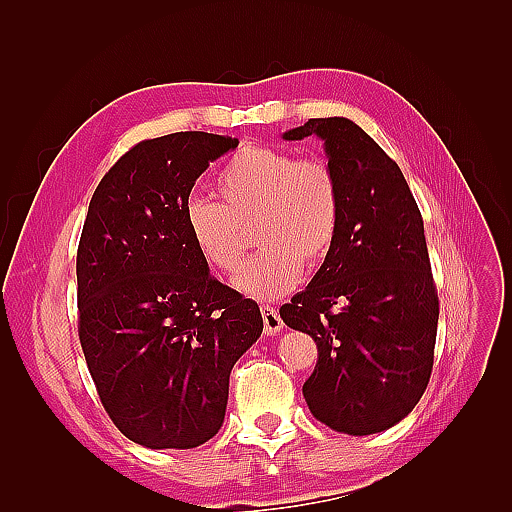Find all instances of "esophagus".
Here are the masks:
<instances>
[{
  "mask_svg": "<svg viewBox=\"0 0 512 512\" xmlns=\"http://www.w3.org/2000/svg\"><path fill=\"white\" fill-rule=\"evenodd\" d=\"M262 320H265V335H277L284 329V320L280 318V312L271 305H262Z\"/></svg>",
  "mask_w": 512,
  "mask_h": 512,
  "instance_id": "esophagus-1",
  "label": "esophagus"
}]
</instances>
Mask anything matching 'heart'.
Masks as SVG:
<instances>
[{
	"instance_id": "heart-1",
	"label": "heart",
	"mask_w": 512,
	"mask_h": 512,
	"mask_svg": "<svg viewBox=\"0 0 512 512\" xmlns=\"http://www.w3.org/2000/svg\"><path fill=\"white\" fill-rule=\"evenodd\" d=\"M220 203L196 198L183 213L194 250L215 271L232 273L254 226L262 250L247 260L235 286L256 299H277L297 286L303 267L329 258L342 220L333 168L273 145H247L215 177Z\"/></svg>"
}]
</instances>
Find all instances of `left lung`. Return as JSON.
<instances>
[{
    "label": "left lung",
    "instance_id": "8db88e82",
    "mask_svg": "<svg viewBox=\"0 0 512 512\" xmlns=\"http://www.w3.org/2000/svg\"><path fill=\"white\" fill-rule=\"evenodd\" d=\"M316 134L339 183L337 241L314 280L280 316L314 337L318 361L303 397L320 423L369 436L423 397L438 333L421 211L399 166L346 117L309 119L286 141Z\"/></svg>",
    "mask_w": 512,
    "mask_h": 512
}]
</instances>
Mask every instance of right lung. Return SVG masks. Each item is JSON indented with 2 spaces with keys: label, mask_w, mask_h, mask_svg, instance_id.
<instances>
[{
  "label": "right lung",
  "mask_w": 512,
  "mask_h": 512,
  "mask_svg": "<svg viewBox=\"0 0 512 512\" xmlns=\"http://www.w3.org/2000/svg\"><path fill=\"white\" fill-rule=\"evenodd\" d=\"M237 138L175 132L134 145L91 196L76 252L79 339L106 414L147 448L220 431L230 371L262 333L258 303L194 250L183 213Z\"/></svg>",
  "instance_id": "add662e5"
}]
</instances>
